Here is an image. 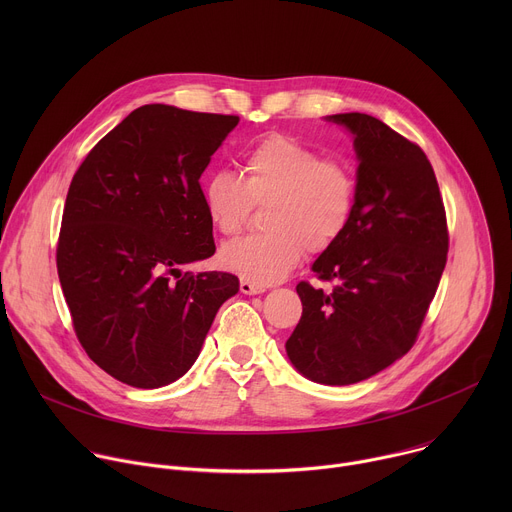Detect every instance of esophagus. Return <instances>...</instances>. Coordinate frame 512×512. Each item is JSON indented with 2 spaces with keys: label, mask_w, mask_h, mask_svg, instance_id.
Returning <instances> with one entry per match:
<instances>
[{
  "label": "esophagus",
  "mask_w": 512,
  "mask_h": 512,
  "mask_svg": "<svg viewBox=\"0 0 512 512\" xmlns=\"http://www.w3.org/2000/svg\"><path fill=\"white\" fill-rule=\"evenodd\" d=\"M263 291H265V287H261V285H255L247 279L241 281V294H245V296H257V294H263Z\"/></svg>",
  "instance_id": "1"
}]
</instances>
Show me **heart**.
<instances>
[{
  "label": "heart",
  "mask_w": 512,
  "mask_h": 512,
  "mask_svg": "<svg viewBox=\"0 0 512 512\" xmlns=\"http://www.w3.org/2000/svg\"><path fill=\"white\" fill-rule=\"evenodd\" d=\"M239 176L214 172L202 184L210 225L237 235L253 204L269 202L263 225L269 229L223 247L221 261L247 281L271 285L294 269L302 255L324 253L350 227L356 204L352 172L298 139L273 133L241 158Z\"/></svg>",
  "instance_id": "obj_1"
}]
</instances>
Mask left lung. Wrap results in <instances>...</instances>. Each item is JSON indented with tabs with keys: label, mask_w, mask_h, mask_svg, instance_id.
Segmentation results:
<instances>
[{
	"label": "left lung",
	"mask_w": 512,
	"mask_h": 512,
	"mask_svg": "<svg viewBox=\"0 0 512 512\" xmlns=\"http://www.w3.org/2000/svg\"><path fill=\"white\" fill-rule=\"evenodd\" d=\"M354 137L356 204L342 239L312 265L330 294L300 281L302 318L285 342L320 385H354L415 344L448 259L446 210L419 145L364 113L328 115Z\"/></svg>",
	"instance_id": "obj_1"
}]
</instances>
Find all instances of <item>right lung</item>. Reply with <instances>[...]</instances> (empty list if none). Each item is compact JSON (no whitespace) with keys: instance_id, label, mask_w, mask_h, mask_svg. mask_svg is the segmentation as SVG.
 <instances>
[{"instance_id":"obj_1","label":"right lung","mask_w":512,"mask_h":512,"mask_svg":"<svg viewBox=\"0 0 512 512\" xmlns=\"http://www.w3.org/2000/svg\"><path fill=\"white\" fill-rule=\"evenodd\" d=\"M237 123L143 105L70 182L56 249L62 294L89 358L125 385L158 389L186 375L239 291L231 273L182 271L216 251L198 180Z\"/></svg>"}]
</instances>
